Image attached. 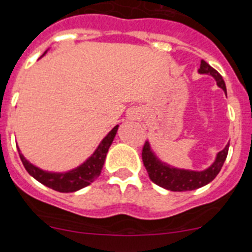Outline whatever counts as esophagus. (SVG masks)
Returning <instances> with one entry per match:
<instances>
[{
	"label": "esophagus",
	"mask_w": 252,
	"mask_h": 252,
	"mask_svg": "<svg viewBox=\"0 0 252 252\" xmlns=\"http://www.w3.org/2000/svg\"><path fill=\"white\" fill-rule=\"evenodd\" d=\"M138 117V113H135V112H133L130 114V118H137Z\"/></svg>",
	"instance_id": "34e87169"
}]
</instances>
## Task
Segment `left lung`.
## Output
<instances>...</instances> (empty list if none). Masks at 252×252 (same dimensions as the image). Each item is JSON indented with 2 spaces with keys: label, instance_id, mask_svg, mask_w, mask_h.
<instances>
[{
  "label": "left lung",
  "instance_id": "left-lung-1",
  "mask_svg": "<svg viewBox=\"0 0 252 252\" xmlns=\"http://www.w3.org/2000/svg\"><path fill=\"white\" fill-rule=\"evenodd\" d=\"M198 72L199 74H207V75L212 76L216 80L217 85L226 94V85L222 76L220 75L214 67L210 66L205 60H201V66H199ZM228 147H230V144L227 143V146L222 149L221 152L217 153L214 163L208 168L203 169V171L177 168L174 165L163 162L162 159H159L157 157V154L154 153L149 142H146V144L143 147L142 158L143 163H144V167H146L147 172H148V176L152 182H154L156 185L159 186V187L168 189V191H193V189H197V188H201L203 186L208 185L211 181L215 180V177L219 174V172L222 168V165L225 163L228 153Z\"/></svg>",
  "mask_w": 252,
  "mask_h": 252
}]
</instances>
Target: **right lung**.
Returning <instances> with one entry per match:
<instances>
[{"instance_id":"right-lung-1","label":"right lung","mask_w":252,"mask_h":252,"mask_svg":"<svg viewBox=\"0 0 252 252\" xmlns=\"http://www.w3.org/2000/svg\"><path fill=\"white\" fill-rule=\"evenodd\" d=\"M46 53L47 51H45L44 55ZM118 128H119V126H115L103 138V140L99 143L98 148L95 149L94 153L85 162L66 172H50L38 168L35 164H32L30 160L25 158L20 148L17 149H19L22 164H24L25 169L29 172L30 176H32L36 181H38L46 187L53 188L58 192L69 193V192H75L81 189V188L87 187L100 176L101 168H103L104 162H105L106 153H108L113 140H114Z\"/></svg>"}]
</instances>
